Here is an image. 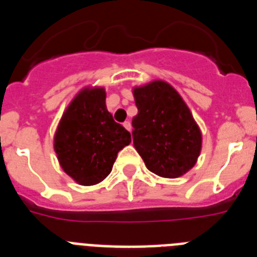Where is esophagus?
<instances>
[{
    "mask_svg": "<svg viewBox=\"0 0 257 257\" xmlns=\"http://www.w3.org/2000/svg\"><path fill=\"white\" fill-rule=\"evenodd\" d=\"M123 127H124V128H126L127 131H131V130H133V126H131V122H130V121L123 122Z\"/></svg>",
    "mask_w": 257,
    "mask_h": 257,
    "instance_id": "1",
    "label": "esophagus"
}]
</instances>
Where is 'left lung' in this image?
Instances as JSON below:
<instances>
[{
    "instance_id": "obj_1",
    "label": "left lung",
    "mask_w": 257,
    "mask_h": 257,
    "mask_svg": "<svg viewBox=\"0 0 257 257\" xmlns=\"http://www.w3.org/2000/svg\"><path fill=\"white\" fill-rule=\"evenodd\" d=\"M138 114L133 139L145 166L162 178H179L196 165L202 135L187 104L169 83L134 88Z\"/></svg>"
}]
</instances>
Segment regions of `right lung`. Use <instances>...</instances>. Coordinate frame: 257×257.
<instances>
[{
    "label": "right lung",
    "instance_id": "right-lung-1",
    "mask_svg": "<svg viewBox=\"0 0 257 257\" xmlns=\"http://www.w3.org/2000/svg\"><path fill=\"white\" fill-rule=\"evenodd\" d=\"M54 142L63 170L81 185H94L110 174L117 153L131 143V134L108 112L104 88H92L70 103Z\"/></svg>",
    "mask_w": 257,
    "mask_h": 257
}]
</instances>
